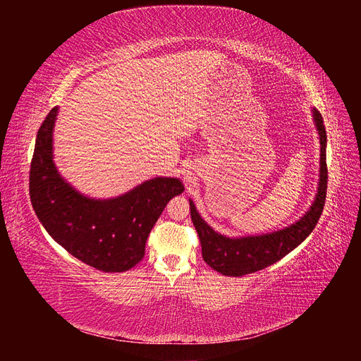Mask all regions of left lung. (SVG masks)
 Wrapping results in <instances>:
<instances>
[{
    "label": "left lung",
    "instance_id": "8db88e82",
    "mask_svg": "<svg viewBox=\"0 0 361 361\" xmlns=\"http://www.w3.org/2000/svg\"><path fill=\"white\" fill-rule=\"evenodd\" d=\"M312 118L321 145L319 179L314 199L309 209L302 214V216H300V220L267 233L227 236L214 231L203 220L194 202L190 199V214L192 224L200 238L203 260L216 272H220L223 276L241 277L264 269L276 264L281 257H285L312 233L324 209L326 179H329V176H326L325 154L326 133L322 116L316 108H312Z\"/></svg>",
    "mask_w": 361,
    "mask_h": 361
}]
</instances>
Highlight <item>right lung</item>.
Masks as SVG:
<instances>
[{
	"label": "right lung",
	"mask_w": 361,
	"mask_h": 361,
	"mask_svg": "<svg viewBox=\"0 0 361 361\" xmlns=\"http://www.w3.org/2000/svg\"><path fill=\"white\" fill-rule=\"evenodd\" d=\"M52 108L37 133L30 170V199L49 236L84 264L122 272L145 256L147 236L164 207L183 192L179 178H154L110 199L82 194L64 179L54 162Z\"/></svg>",
	"instance_id": "add662e5"
}]
</instances>
